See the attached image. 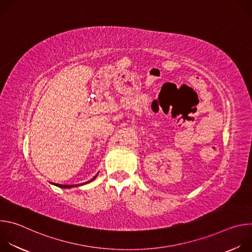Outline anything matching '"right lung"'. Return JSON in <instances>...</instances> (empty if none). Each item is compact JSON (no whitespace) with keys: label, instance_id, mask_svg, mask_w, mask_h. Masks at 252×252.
Segmentation results:
<instances>
[{"label":"right lung","instance_id":"obj_1","mask_svg":"<svg viewBox=\"0 0 252 252\" xmlns=\"http://www.w3.org/2000/svg\"><path fill=\"white\" fill-rule=\"evenodd\" d=\"M97 175V174H96ZM96 175L93 178V179H91V181H89V182H87V183H85V184H88V183H91L92 181H94V179L96 177ZM85 184H83V185H85ZM55 186H57V187H60V188H64V189H69V188H73V187H78V186H82V185H74V186H65V185H55Z\"/></svg>","mask_w":252,"mask_h":252}]
</instances>
